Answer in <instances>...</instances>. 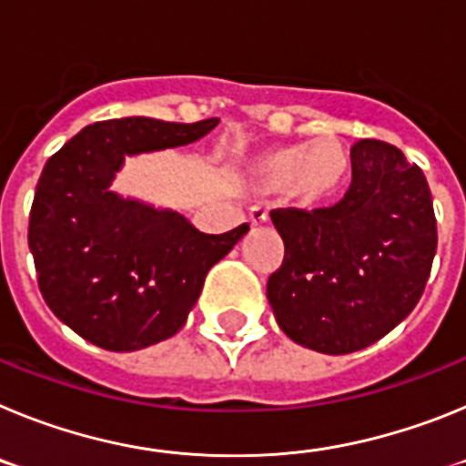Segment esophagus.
Here are the masks:
<instances>
[{
  "label": "esophagus",
  "instance_id": "1",
  "mask_svg": "<svg viewBox=\"0 0 466 466\" xmlns=\"http://www.w3.org/2000/svg\"><path fill=\"white\" fill-rule=\"evenodd\" d=\"M263 224H268V212H266V209L254 208L252 212H249V226L257 228V226H263Z\"/></svg>",
  "mask_w": 466,
  "mask_h": 466
}]
</instances>
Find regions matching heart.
Here are the masks:
<instances>
[{
    "label": "heart",
    "mask_w": 466,
    "mask_h": 466,
    "mask_svg": "<svg viewBox=\"0 0 466 466\" xmlns=\"http://www.w3.org/2000/svg\"><path fill=\"white\" fill-rule=\"evenodd\" d=\"M348 154L339 139L319 137L310 144H294L263 156L254 166V182L263 191L289 188L300 203H315L343 184Z\"/></svg>",
    "instance_id": "heart-1"
}]
</instances>
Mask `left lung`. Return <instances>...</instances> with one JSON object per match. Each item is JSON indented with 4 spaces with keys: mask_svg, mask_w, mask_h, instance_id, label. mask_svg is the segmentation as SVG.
I'll list each match as a JSON object with an SVG mask.
<instances>
[{
    "mask_svg": "<svg viewBox=\"0 0 466 466\" xmlns=\"http://www.w3.org/2000/svg\"><path fill=\"white\" fill-rule=\"evenodd\" d=\"M352 184L333 208L273 209L284 261L266 296L279 329L322 355L357 352L403 322L436 254L431 191L380 139L350 149Z\"/></svg>",
    "mask_w": 466,
    "mask_h": 466,
    "instance_id": "obj_1",
    "label": "left lung"
}]
</instances>
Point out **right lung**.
<instances>
[{
  "instance_id": "add662e5",
  "label": "right lung",
  "mask_w": 466,
  "mask_h": 466,
  "mask_svg": "<svg viewBox=\"0 0 466 466\" xmlns=\"http://www.w3.org/2000/svg\"><path fill=\"white\" fill-rule=\"evenodd\" d=\"M217 123L114 118L86 126L48 158L27 242L44 300L88 343L133 352L175 336L205 275L249 230L208 236L175 209L111 191L126 156L187 147Z\"/></svg>"
}]
</instances>
